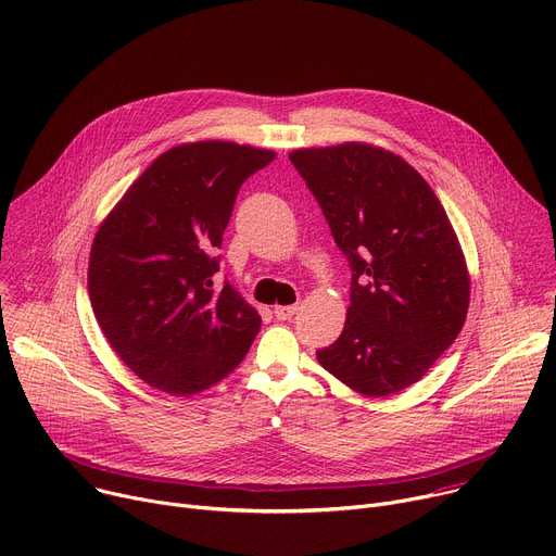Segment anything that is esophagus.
I'll use <instances>...</instances> for the list:
<instances>
[{
    "label": "esophagus",
    "instance_id": "34e87169",
    "mask_svg": "<svg viewBox=\"0 0 556 556\" xmlns=\"http://www.w3.org/2000/svg\"><path fill=\"white\" fill-rule=\"evenodd\" d=\"M296 315V306H275V317L286 321V319H292Z\"/></svg>",
    "mask_w": 556,
    "mask_h": 556
}]
</instances>
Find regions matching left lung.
Segmentation results:
<instances>
[{
  "label": "left lung",
  "instance_id": "obj_1",
  "mask_svg": "<svg viewBox=\"0 0 556 556\" xmlns=\"http://www.w3.org/2000/svg\"><path fill=\"white\" fill-rule=\"evenodd\" d=\"M319 201L352 281L341 337L317 350L348 388L386 396L417 383L470 306L459 239L428 181L390 150L348 141L288 155Z\"/></svg>",
  "mask_w": 556,
  "mask_h": 556
}]
</instances>
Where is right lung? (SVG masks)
Listing matches in <instances>:
<instances>
[{
    "label": "right lung",
    "mask_w": 556,
    "mask_h": 556,
    "mask_svg": "<svg viewBox=\"0 0 556 556\" xmlns=\"http://www.w3.org/2000/svg\"><path fill=\"white\" fill-rule=\"evenodd\" d=\"M275 160L232 141L181 143L150 164L99 226L88 294L99 328L148 386L190 396L228 377L262 317L224 281V230L241 184Z\"/></svg>",
    "instance_id": "add662e5"
}]
</instances>
